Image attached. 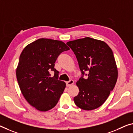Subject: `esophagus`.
I'll return each mask as SVG.
<instances>
[{
  "label": "esophagus",
  "instance_id": "1",
  "mask_svg": "<svg viewBox=\"0 0 133 133\" xmlns=\"http://www.w3.org/2000/svg\"><path fill=\"white\" fill-rule=\"evenodd\" d=\"M66 84L67 87L71 86V85L74 84V81L72 80V79H71V80H69V81H67V82L66 83Z\"/></svg>",
  "mask_w": 133,
  "mask_h": 133
}]
</instances>
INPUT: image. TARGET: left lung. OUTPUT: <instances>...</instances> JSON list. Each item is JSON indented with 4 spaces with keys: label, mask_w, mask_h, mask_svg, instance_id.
<instances>
[{
    "label": "left lung",
    "mask_w": 133,
    "mask_h": 133,
    "mask_svg": "<svg viewBox=\"0 0 133 133\" xmlns=\"http://www.w3.org/2000/svg\"><path fill=\"white\" fill-rule=\"evenodd\" d=\"M66 44L74 53L82 75L77 81L79 93L74 98L75 105L90 111L103 105L118 78L113 52L105 42L90 37L70 41Z\"/></svg>",
    "instance_id": "left-lung-1"
}]
</instances>
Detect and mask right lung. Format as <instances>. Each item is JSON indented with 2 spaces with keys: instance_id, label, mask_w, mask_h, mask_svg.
I'll return each instance as SVG.
<instances>
[{
  "instance_id": "add662e5",
  "label": "right lung",
  "mask_w": 133,
  "mask_h": 133,
  "mask_svg": "<svg viewBox=\"0 0 133 133\" xmlns=\"http://www.w3.org/2000/svg\"><path fill=\"white\" fill-rule=\"evenodd\" d=\"M68 50L62 41L42 38L28 44L20 55L16 69L18 84L26 101L38 111L54 108L64 92L66 84L58 79L54 66L59 55Z\"/></svg>"
}]
</instances>
